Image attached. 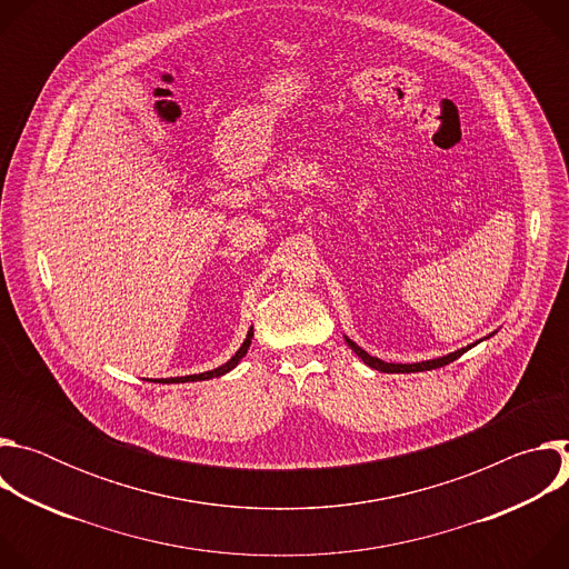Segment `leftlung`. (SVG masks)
<instances>
[{"instance_id": "1", "label": "left lung", "mask_w": 569, "mask_h": 569, "mask_svg": "<svg viewBox=\"0 0 569 569\" xmlns=\"http://www.w3.org/2000/svg\"><path fill=\"white\" fill-rule=\"evenodd\" d=\"M347 342H349V347L365 360V365H369V367H373V369H378V371H385V373H415V371H430V369H437V367H443V365H450V362H455L457 358H461L470 347H466V349H459V351H455V353H450V356H443V358H437V360H426V362H417V365H391V362H382V360H378V358H373V356H369L365 349H360L356 342H351L349 338H347Z\"/></svg>"}]
</instances>
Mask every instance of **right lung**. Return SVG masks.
I'll return each instance as SVG.
<instances>
[{
  "mask_svg": "<svg viewBox=\"0 0 569 569\" xmlns=\"http://www.w3.org/2000/svg\"><path fill=\"white\" fill-rule=\"evenodd\" d=\"M252 336H254V331L250 329V333H248V338H246V342H242V347L233 353V358L229 360V362H224L222 367H218V369H213V371H204V373H196V376H184V378H171V380H159V382H193V380H209V378H218V376H224L227 371H231L238 362H240V358L248 353V349H250V345H252Z\"/></svg>",
  "mask_w": 569,
  "mask_h": 569,
  "instance_id": "right-lung-1",
  "label": "right lung"
}]
</instances>
